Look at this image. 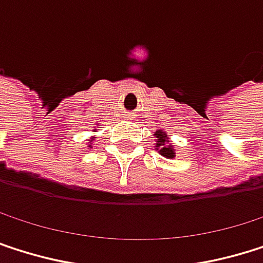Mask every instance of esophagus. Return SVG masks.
I'll return each instance as SVG.
<instances>
[{
    "label": "esophagus",
    "mask_w": 263,
    "mask_h": 263,
    "mask_svg": "<svg viewBox=\"0 0 263 263\" xmlns=\"http://www.w3.org/2000/svg\"><path fill=\"white\" fill-rule=\"evenodd\" d=\"M124 118H125L127 121H132V119H133V115H130V113H125V115H124Z\"/></svg>",
    "instance_id": "1"
}]
</instances>
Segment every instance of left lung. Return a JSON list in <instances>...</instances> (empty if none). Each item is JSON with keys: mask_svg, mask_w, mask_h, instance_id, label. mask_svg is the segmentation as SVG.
I'll list each match as a JSON object with an SVG mask.
<instances>
[{"mask_svg": "<svg viewBox=\"0 0 263 263\" xmlns=\"http://www.w3.org/2000/svg\"><path fill=\"white\" fill-rule=\"evenodd\" d=\"M155 138H156V141H155V147H156V150L159 152V155H161V156L168 158V159L176 158V150H175L173 144L170 142L168 135H165V132H164V130H158V132H155Z\"/></svg>", "mask_w": 263, "mask_h": 263, "instance_id": "obj_1", "label": "left lung"}]
</instances>
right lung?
I'll return each mask as SVG.
<instances>
[{"mask_svg": "<svg viewBox=\"0 0 263 263\" xmlns=\"http://www.w3.org/2000/svg\"><path fill=\"white\" fill-rule=\"evenodd\" d=\"M95 130H96V128H95ZM93 141H95V136H91V138H90V142H88V147H90V148H91V144H93Z\"/></svg>", "mask_w": 263, "mask_h": 263, "instance_id": "right-lung-1", "label": "right lung"}]
</instances>
